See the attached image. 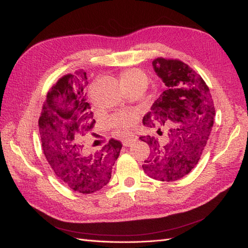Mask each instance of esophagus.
Listing matches in <instances>:
<instances>
[{"label": "esophagus", "instance_id": "obj_1", "mask_svg": "<svg viewBox=\"0 0 248 248\" xmlns=\"http://www.w3.org/2000/svg\"><path fill=\"white\" fill-rule=\"evenodd\" d=\"M136 140H138V138H136V136L130 135V136H128V138H125V139L124 140V146L129 147V146H131V145H133Z\"/></svg>", "mask_w": 248, "mask_h": 248}]
</instances>
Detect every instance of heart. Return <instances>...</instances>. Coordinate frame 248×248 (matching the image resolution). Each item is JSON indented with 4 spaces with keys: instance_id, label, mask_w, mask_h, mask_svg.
Here are the masks:
<instances>
[{
    "instance_id": "obj_1",
    "label": "heart",
    "mask_w": 248,
    "mask_h": 248,
    "mask_svg": "<svg viewBox=\"0 0 248 248\" xmlns=\"http://www.w3.org/2000/svg\"><path fill=\"white\" fill-rule=\"evenodd\" d=\"M121 82L125 87H129L135 84H146L148 83V77L146 76L144 71H141L138 68H131L125 70L121 75ZM139 117V114L136 112H127V110H120L109 116L108 123L115 128H130L135 124L136 119Z\"/></svg>"
}]
</instances>
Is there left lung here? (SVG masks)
Listing matches in <instances>:
<instances>
[{"instance_id": "left-lung-1", "label": "left lung", "mask_w": 248, "mask_h": 248, "mask_svg": "<svg viewBox=\"0 0 248 248\" xmlns=\"http://www.w3.org/2000/svg\"><path fill=\"white\" fill-rule=\"evenodd\" d=\"M152 65L166 89L143 123L149 128L170 125V140L162 145L154 136L140 138L152 149L141 167L150 178L170 182L196 166L211 133L215 108L208 85L186 62L157 57ZM157 133L162 134L161 129Z\"/></svg>"}]
</instances>
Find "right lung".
I'll return each mask as SVG.
<instances>
[{"mask_svg":"<svg viewBox=\"0 0 248 248\" xmlns=\"http://www.w3.org/2000/svg\"><path fill=\"white\" fill-rule=\"evenodd\" d=\"M87 84L83 70L62 77L48 92L38 121L41 147L55 176L82 194L107 186L123 147L110 139L100 150L88 149L86 140L96 121L86 102Z\"/></svg>","mask_w":248,"mask_h":248,"instance_id":"obj_1","label":"right lung"}]
</instances>
